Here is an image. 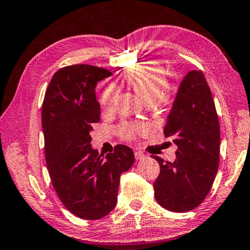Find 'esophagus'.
Here are the masks:
<instances>
[{"mask_svg":"<svg viewBox=\"0 0 250 250\" xmlns=\"http://www.w3.org/2000/svg\"><path fill=\"white\" fill-rule=\"evenodd\" d=\"M134 155H135L136 160H142V159L144 158V154L142 153V152H140V151L134 152Z\"/></svg>","mask_w":250,"mask_h":250,"instance_id":"34e87169","label":"esophagus"}]
</instances>
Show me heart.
Instances as JSON below:
<instances>
[{
	"instance_id": "1",
	"label": "heart",
	"mask_w": 250,
	"mask_h": 250,
	"mask_svg": "<svg viewBox=\"0 0 250 250\" xmlns=\"http://www.w3.org/2000/svg\"><path fill=\"white\" fill-rule=\"evenodd\" d=\"M124 82L133 90L144 103L161 104L169 96L168 80L165 68L155 62H146L129 68L124 74ZM117 95L116 86L107 85L101 95V104L104 107H110ZM119 131L127 139H133L137 134L146 131L143 124H124Z\"/></svg>"
}]
</instances>
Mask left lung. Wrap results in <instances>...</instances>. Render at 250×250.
Returning <instances> with one entry per match:
<instances>
[{
    "mask_svg": "<svg viewBox=\"0 0 250 250\" xmlns=\"http://www.w3.org/2000/svg\"><path fill=\"white\" fill-rule=\"evenodd\" d=\"M164 133L178 149L173 162L153 155L160 165L155 201L169 211H190L208 196L220 159L219 118L202 71H189L183 79Z\"/></svg>",
    "mask_w": 250,
    "mask_h": 250,
    "instance_id": "8db88e82",
    "label": "left lung"
}]
</instances>
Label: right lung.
<instances>
[{
  "mask_svg": "<svg viewBox=\"0 0 250 250\" xmlns=\"http://www.w3.org/2000/svg\"><path fill=\"white\" fill-rule=\"evenodd\" d=\"M111 72L86 64L70 65L53 75L42 110L45 157L57 196L84 220L109 214L117 203L119 179L134 164L131 147L118 144L104 155L91 146L93 123L100 121L96 85Z\"/></svg>",
  "mask_w": 250,
  "mask_h": 250,
  "instance_id": "right-lung-1",
  "label": "right lung"
}]
</instances>
